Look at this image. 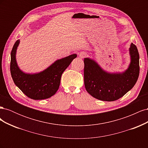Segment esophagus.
<instances>
[{
  "instance_id": "obj_1",
  "label": "esophagus",
  "mask_w": 148,
  "mask_h": 148,
  "mask_svg": "<svg viewBox=\"0 0 148 148\" xmlns=\"http://www.w3.org/2000/svg\"><path fill=\"white\" fill-rule=\"evenodd\" d=\"M86 56V53L84 52H82L79 53V57L80 58H84Z\"/></svg>"
}]
</instances>
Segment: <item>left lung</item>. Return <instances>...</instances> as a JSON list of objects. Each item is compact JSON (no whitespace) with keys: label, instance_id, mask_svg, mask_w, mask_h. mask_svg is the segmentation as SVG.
Listing matches in <instances>:
<instances>
[{"label":"left lung","instance_id":"8db88e82","mask_svg":"<svg viewBox=\"0 0 148 148\" xmlns=\"http://www.w3.org/2000/svg\"><path fill=\"white\" fill-rule=\"evenodd\" d=\"M131 62L122 73H109L96 62L84 59V82L87 92L96 99L114 101L123 96L134 86L140 73V56L138 49L132 43L129 49Z\"/></svg>","mask_w":148,"mask_h":148}]
</instances>
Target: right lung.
Wrapping results in <instances>:
<instances>
[{
  "label": "right lung",
  "instance_id": "1",
  "mask_svg": "<svg viewBox=\"0 0 148 148\" xmlns=\"http://www.w3.org/2000/svg\"><path fill=\"white\" fill-rule=\"evenodd\" d=\"M20 40H17L11 52L10 73L16 86L28 97L34 100L48 99L59 89L61 76L77 54L56 60L46 70L38 73L23 72L17 65L16 52Z\"/></svg>",
  "mask_w": 148,
  "mask_h": 148
}]
</instances>
